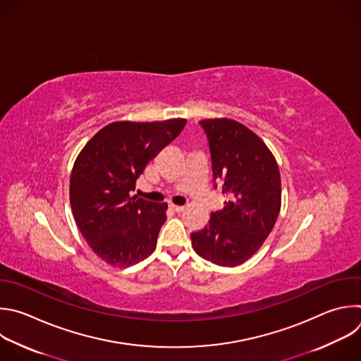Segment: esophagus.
I'll return each instance as SVG.
<instances>
[{"label": "esophagus", "mask_w": 361, "mask_h": 361, "mask_svg": "<svg viewBox=\"0 0 361 361\" xmlns=\"http://www.w3.org/2000/svg\"><path fill=\"white\" fill-rule=\"evenodd\" d=\"M169 207H170V209H171L173 212H181V211H184V207H180V205H174V204H170Z\"/></svg>", "instance_id": "obj_1"}]
</instances>
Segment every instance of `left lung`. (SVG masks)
<instances>
[{
  "label": "left lung",
  "mask_w": 361,
  "mask_h": 361,
  "mask_svg": "<svg viewBox=\"0 0 361 361\" xmlns=\"http://www.w3.org/2000/svg\"><path fill=\"white\" fill-rule=\"evenodd\" d=\"M200 125L208 137L214 188L218 184L229 200L191 233V244L201 258L233 268L262 247L278 219L279 167L268 146L235 120L205 118Z\"/></svg>",
  "instance_id": "1"
}]
</instances>
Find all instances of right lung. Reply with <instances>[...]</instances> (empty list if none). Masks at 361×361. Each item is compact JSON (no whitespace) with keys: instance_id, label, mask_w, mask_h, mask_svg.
I'll return each mask as SVG.
<instances>
[{"instance_id":"right-lung-1","label":"right lung","mask_w":361,"mask_h":361,"mask_svg":"<svg viewBox=\"0 0 361 361\" xmlns=\"http://www.w3.org/2000/svg\"><path fill=\"white\" fill-rule=\"evenodd\" d=\"M185 123V118L113 122L76 157L69 184L72 212L89 247L109 265L132 267L156 250L169 207L132 197L130 191Z\"/></svg>"}]
</instances>
